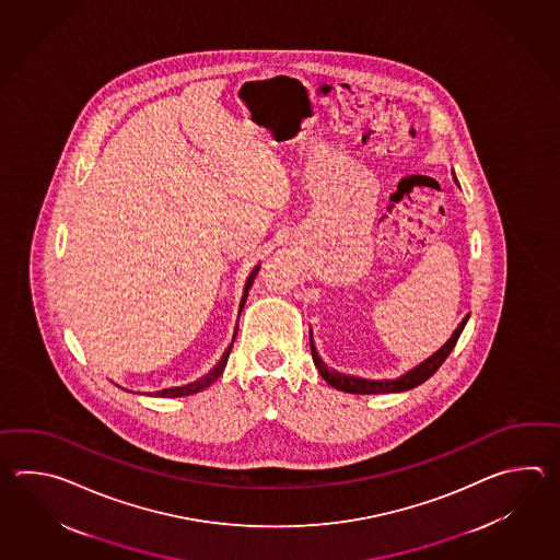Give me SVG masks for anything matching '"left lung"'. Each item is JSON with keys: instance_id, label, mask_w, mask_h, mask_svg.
Returning <instances> with one entry per match:
<instances>
[{"instance_id": "left-lung-1", "label": "left lung", "mask_w": 560, "mask_h": 560, "mask_svg": "<svg viewBox=\"0 0 560 560\" xmlns=\"http://www.w3.org/2000/svg\"><path fill=\"white\" fill-rule=\"evenodd\" d=\"M454 176V172H453ZM454 182L458 184V179L454 176ZM470 318V314H466L463 322L456 326L453 336L446 340V345L439 348L432 357L427 358L424 362L417 364L415 369L408 370L402 376L398 378H382V381H370V378H360V376H352V374H345V372H338V370L328 369V364L318 357V350L314 346L312 340V332H310V350H312V358H314V364L320 372L322 378L328 382L336 390H342V393L350 394H388V393H406V390H412L417 388L418 384L429 381L430 376L441 369L442 362L448 358V354L453 352L454 346L458 342L460 334L465 330L466 322Z\"/></svg>"}]
</instances>
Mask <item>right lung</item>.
<instances>
[{"mask_svg": "<svg viewBox=\"0 0 560 560\" xmlns=\"http://www.w3.org/2000/svg\"><path fill=\"white\" fill-rule=\"evenodd\" d=\"M258 270H260V264H258V266H254V270H252L250 276H248V280H246V284H244V294H242V300H240L238 320L240 314H242V308H244V304H246L248 292H250L252 284H254V278L258 276ZM236 332H238V326L234 328V338H236ZM234 338H232V342H230V346L224 350L222 358L215 362L214 369L210 370L208 374H203L202 378L188 382V384H182V386L164 388V390H158V393L154 394L148 393V396H158V398H179V396H190V394L200 393L203 388H208L215 378H220V374H222L224 369H226L228 357H230V350H232V345H234Z\"/></svg>", "mask_w": 560, "mask_h": 560, "instance_id": "1", "label": "right lung"}]
</instances>
